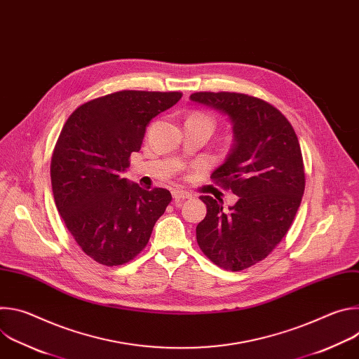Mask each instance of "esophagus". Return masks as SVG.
<instances>
[{
    "label": "esophagus",
    "mask_w": 359,
    "mask_h": 359,
    "mask_svg": "<svg viewBox=\"0 0 359 359\" xmlns=\"http://www.w3.org/2000/svg\"><path fill=\"white\" fill-rule=\"evenodd\" d=\"M172 196H173L175 201H182V200H186V198L191 197V194L189 191H184V190H173Z\"/></svg>",
    "instance_id": "1"
}]
</instances>
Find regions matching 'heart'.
<instances>
[{"label":"heart","mask_w":359,"mask_h":359,"mask_svg":"<svg viewBox=\"0 0 359 359\" xmlns=\"http://www.w3.org/2000/svg\"><path fill=\"white\" fill-rule=\"evenodd\" d=\"M190 118H197V119H204V121H208V122H210L212 125H213V121L209 118V116H206V115H203V114H193Z\"/></svg>","instance_id":"1"}]
</instances>
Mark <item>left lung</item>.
Returning a JSON list of instances; mask_svg holds the SVG:
<instances>
[{
  "label": "left lung",
  "mask_w": 359,
  "mask_h": 359,
  "mask_svg": "<svg viewBox=\"0 0 359 359\" xmlns=\"http://www.w3.org/2000/svg\"><path fill=\"white\" fill-rule=\"evenodd\" d=\"M190 99L230 119L234 143L212 179L238 196L229 212L223 200L200 197L208 215L196 227L197 244L220 269L241 271L264 260L292 224L305 189L298 137L263 99L236 92H196Z\"/></svg>",
  "instance_id": "left-lung-1"
}]
</instances>
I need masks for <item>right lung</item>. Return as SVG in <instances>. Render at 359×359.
Returning a JSON list of instances; mask_svg holds the SVG:
<instances>
[{"label": "right lung", "instance_id": "obj_1", "mask_svg": "<svg viewBox=\"0 0 359 359\" xmlns=\"http://www.w3.org/2000/svg\"><path fill=\"white\" fill-rule=\"evenodd\" d=\"M182 92L119 90L92 99L65 122L50 159V183L67 229L96 263L122 266L146 247L172 201L123 177L149 122Z\"/></svg>", "mask_w": 359, "mask_h": 359}]
</instances>
